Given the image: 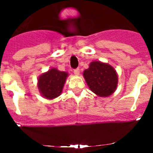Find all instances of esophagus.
I'll return each instance as SVG.
<instances>
[{"label": "esophagus", "mask_w": 153, "mask_h": 153, "mask_svg": "<svg viewBox=\"0 0 153 153\" xmlns=\"http://www.w3.org/2000/svg\"><path fill=\"white\" fill-rule=\"evenodd\" d=\"M73 72H74V74H75V75H79V74H80V69H78V68H77V69H73Z\"/></svg>", "instance_id": "34e87169"}]
</instances>
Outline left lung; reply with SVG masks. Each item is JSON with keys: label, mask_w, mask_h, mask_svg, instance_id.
<instances>
[{"label": "left lung", "mask_w": 153, "mask_h": 153, "mask_svg": "<svg viewBox=\"0 0 153 153\" xmlns=\"http://www.w3.org/2000/svg\"><path fill=\"white\" fill-rule=\"evenodd\" d=\"M89 89L101 97L113 93L118 84V75L112 66L100 61H92L84 72Z\"/></svg>", "instance_id": "obj_1"}]
</instances>
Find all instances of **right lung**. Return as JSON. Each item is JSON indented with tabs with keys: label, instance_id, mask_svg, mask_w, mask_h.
I'll list each match as a JSON object with an SVG mask.
<instances>
[{
	"label": "right lung",
	"instance_id": "add662e5",
	"mask_svg": "<svg viewBox=\"0 0 153 153\" xmlns=\"http://www.w3.org/2000/svg\"><path fill=\"white\" fill-rule=\"evenodd\" d=\"M68 74L57 69H51L38 78V89L44 98L53 99L62 92Z\"/></svg>",
	"mask_w": 153,
	"mask_h": 153
}]
</instances>
